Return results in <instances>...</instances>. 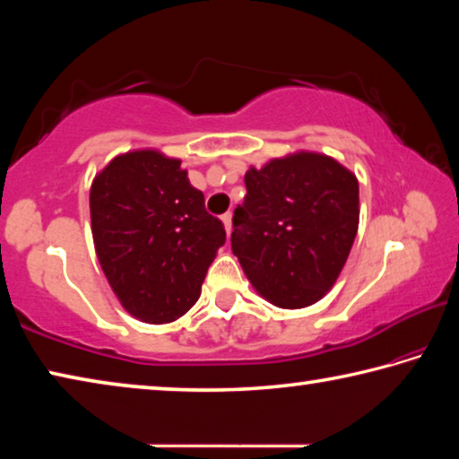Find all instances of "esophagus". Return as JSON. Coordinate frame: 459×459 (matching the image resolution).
I'll return each instance as SVG.
<instances>
[{
	"instance_id": "obj_1",
	"label": "esophagus",
	"mask_w": 459,
	"mask_h": 459,
	"mask_svg": "<svg viewBox=\"0 0 459 459\" xmlns=\"http://www.w3.org/2000/svg\"><path fill=\"white\" fill-rule=\"evenodd\" d=\"M221 221H222V224H224V230H227V235H230V230H232V214H230V212L222 214Z\"/></svg>"
}]
</instances>
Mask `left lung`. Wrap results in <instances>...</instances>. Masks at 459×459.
<instances>
[{
    "instance_id": "1",
    "label": "left lung",
    "mask_w": 459,
    "mask_h": 459,
    "mask_svg": "<svg viewBox=\"0 0 459 459\" xmlns=\"http://www.w3.org/2000/svg\"><path fill=\"white\" fill-rule=\"evenodd\" d=\"M232 253L261 298L299 309L328 293L359 230V178L330 155L295 152L245 174Z\"/></svg>"
}]
</instances>
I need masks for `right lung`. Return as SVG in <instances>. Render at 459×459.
Wrapping results in <instances>:
<instances>
[{
	"mask_svg": "<svg viewBox=\"0 0 459 459\" xmlns=\"http://www.w3.org/2000/svg\"><path fill=\"white\" fill-rule=\"evenodd\" d=\"M89 200L97 259L126 312L145 324L182 317L227 240L182 160L158 150L115 155Z\"/></svg>",
	"mask_w": 459,
	"mask_h": 459,
	"instance_id": "add662e5",
	"label": "right lung"
}]
</instances>
